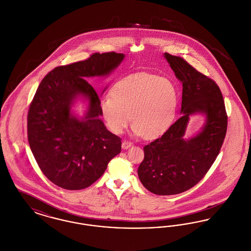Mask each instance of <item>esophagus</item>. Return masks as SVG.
Here are the masks:
<instances>
[{"instance_id": "34e87169", "label": "esophagus", "mask_w": 251, "mask_h": 251, "mask_svg": "<svg viewBox=\"0 0 251 251\" xmlns=\"http://www.w3.org/2000/svg\"><path fill=\"white\" fill-rule=\"evenodd\" d=\"M132 143H131V141H127V140H124L123 142H122V149H124V150H127V149H129L130 147H131Z\"/></svg>"}]
</instances>
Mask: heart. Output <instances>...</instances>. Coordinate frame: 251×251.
<instances>
[{
	"label": "heart",
	"instance_id": "1",
	"mask_svg": "<svg viewBox=\"0 0 251 251\" xmlns=\"http://www.w3.org/2000/svg\"><path fill=\"white\" fill-rule=\"evenodd\" d=\"M179 93L175 84L151 73H137L120 80L111 96L100 101L110 131L120 134L133 121V131L153 139L167 131L175 118Z\"/></svg>",
	"mask_w": 251,
	"mask_h": 251
}]
</instances>
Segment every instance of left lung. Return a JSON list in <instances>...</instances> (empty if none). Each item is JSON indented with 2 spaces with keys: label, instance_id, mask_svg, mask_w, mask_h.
Segmentation results:
<instances>
[{
  "label": "left lung",
  "instance_id": "obj_1",
  "mask_svg": "<svg viewBox=\"0 0 251 251\" xmlns=\"http://www.w3.org/2000/svg\"><path fill=\"white\" fill-rule=\"evenodd\" d=\"M165 57L182 84V116L144 147V160L137 170L144 186L160 196L187 191L203 179L220 151L227 126L223 96L215 81L180 56L166 52ZM198 111L207 116L206 124L198 136L184 141L189 116Z\"/></svg>",
  "mask_w": 251,
  "mask_h": 251
}]
</instances>
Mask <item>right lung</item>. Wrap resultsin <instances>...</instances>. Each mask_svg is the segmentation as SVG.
Here are the masks:
<instances>
[{"mask_svg": "<svg viewBox=\"0 0 251 251\" xmlns=\"http://www.w3.org/2000/svg\"><path fill=\"white\" fill-rule=\"evenodd\" d=\"M124 54L94 52L87 59L59 66L43 78L27 116V137L42 173L67 190L90 186L121 151V138L110 132L101 116L100 100L84 78L103 76L119 66ZM90 100L84 121L70 115L73 99Z\"/></svg>", "mask_w": 251, "mask_h": 251, "instance_id": "add662e5", "label": "right lung"}]
</instances>
